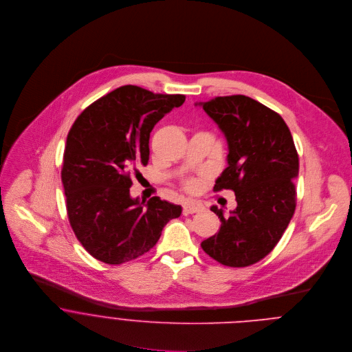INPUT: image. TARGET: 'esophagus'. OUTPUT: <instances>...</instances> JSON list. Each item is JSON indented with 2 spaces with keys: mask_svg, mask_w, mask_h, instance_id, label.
Masks as SVG:
<instances>
[{
  "mask_svg": "<svg viewBox=\"0 0 352 352\" xmlns=\"http://www.w3.org/2000/svg\"><path fill=\"white\" fill-rule=\"evenodd\" d=\"M201 208L199 206H197V204H194V203H186L184 206H183V214H194V212H199Z\"/></svg>",
  "mask_w": 352,
  "mask_h": 352,
  "instance_id": "1",
  "label": "esophagus"
}]
</instances>
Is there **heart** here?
Wrapping results in <instances>:
<instances>
[{
	"instance_id": "obj_1",
	"label": "heart",
	"mask_w": 352,
	"mask_h": 352,
	"mask_svg": "<svg viewBox=\"0 0 352 352\" xmlns=\"http://www.w3.org/2000/svg\"><path fill=\"white\" fill-rule=\"evenodd\" d=\"M188 186H191V183H188Z\"/></svg>"
}]
</instances>
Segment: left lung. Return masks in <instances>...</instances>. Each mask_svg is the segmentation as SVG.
Instances as JSON below:
<instances>
[{"label":"left lung","instance_id":"obj_1","mask_svg":"<svg viewBox=\"0 0 352 352\" xmlns=\"http://www.w3.org/2000/svg\"><path fill=\"white\" fill-rule=\"evenodd\" d=\"M228 142V168L214 191L232 190L237 207L229 215L211 207L219 232L201 241L210 257L228 267H248L282 239L296 210L298 153L279 113L244 95L199 102Z\"/></svg>","mask_w":352,"mask_h":352}]
</instances>
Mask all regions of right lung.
I'll use <instances>...</instances> for the list:
<instances>
[{
  "label": "right lung",
  "mask_w": 352,
  "mask_h": 352,
  "mask_svg": "<svg viewBox=\"0 0 352 352\" xmlns=\"http://www.w3.org/2000/svg\"><path fill=\"white\" fill-rule=\"evenodd\" d=\"M184 95L120 87L85 108L73 123L60 172L70 226L85 251L107 264L134 260L157 244L182 206L158 197L131 198V177L149 161L154 124Z\"/></svg>",
  "instance_id": "1"
}]
</instances>
